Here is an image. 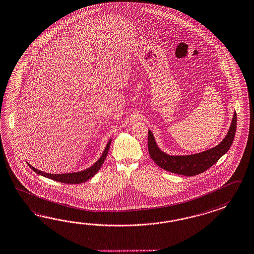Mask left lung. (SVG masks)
Returning a JSON list of instances; mask_svg holds the SVG:
<instances>
[{"mask_svg":"<svg viewBox=\"0 0 254 254\" xmlns=\"http://www.w3.org/2000/svg\"><path fill=\"white\" fill-rule=\"evenodd\" d=\"M236 127L237 114L234 112L229 131L219 145L203 152L186 156H171L163 152L158 147L152 132L148 130V153L153 161L161 169L179 175H197L213 166L230 149L235 136Z\"/></svg>","mask_w":254,"mask_h":254,"instance_id":"obj_1","label":"left lung"}]
</instances>
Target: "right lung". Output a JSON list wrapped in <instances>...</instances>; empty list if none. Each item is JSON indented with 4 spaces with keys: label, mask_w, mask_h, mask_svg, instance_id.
Here are the masks:
<instances>
[{
    "label": "right lung",
    "mask_w": 254,
    "mask_h": 254,
    "mask_svg": "<svg viewBox=\"0 0 254 254\" xmlns=\"http://www.w3.org/2000/svg\"><path fill=\"white\" fill-rule=\"evenodd\" d=\"M111 140L107 142L106 148L104 150V152L102 154L101 157L99 159L96 161V163L92 165L88 169L82 170V171H78V172H73V173H64V174H51V173H46V172H43L39 169H35L32 165H30L28 162L29 167L34 170V172H36L37 174L41 176H44L45 178H48L53 181H58V182H63V183H66V184H79V183H83L86 181H88L94 175H96V173L98 172V170L100 169L102 165L104 163L105 159L107 158V153L109 150V147L111 144Z\"/></svg>",
    "instance_id": "add662e5"
}]
</instances>
